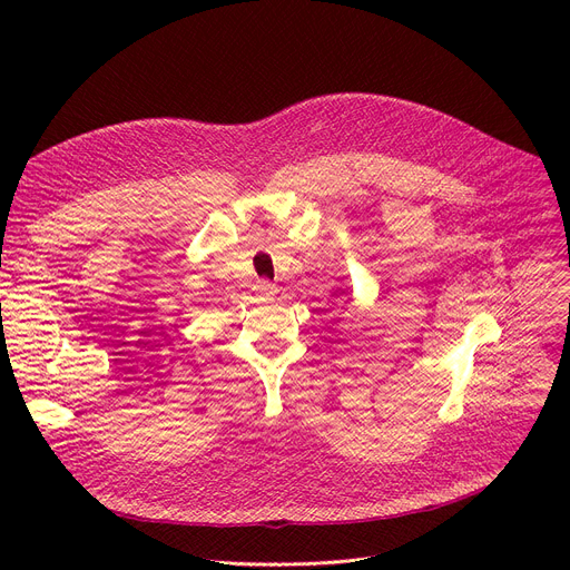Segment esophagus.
Wrapping results in <instances>:
<instances>
[{"mask_svg": "<svg viewBox=\"0 0 570 570\" xmlns=\"http://www.w3.org/2000/svg\"><path fill=\"white\" fill-rule=\"evenodd\" d=\"M255 291H257L259 297H273L277 293V286L273 282H268V279H257L255 282Z\"/></svg>", "mask_w": 570, "mask_h": 570, "instance_id": "esophagus-1", "label": "esophagus"}]
</instances>
